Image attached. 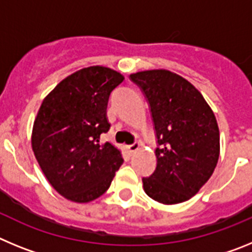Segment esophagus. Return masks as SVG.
I'll return each instance as SVG.
<instances>
[{
  "mask_svg": "<svg viewBox=\"0 0 252 252\" xmlns=\"http://www.w3.org/2000/svg\"><path fill=\"white\" fill-rule=\"evenodd\" d=\"M140 145H139V142H135V144H132V145H128L126 146V149H127V151L130 154H133V153H136L137 150H139Z\"/></svg>",
  "mask_w": 252,
  "mask_h": 252,
  "instance_id": "34e87169",
  "label": "esophagus"
}]
</instances>
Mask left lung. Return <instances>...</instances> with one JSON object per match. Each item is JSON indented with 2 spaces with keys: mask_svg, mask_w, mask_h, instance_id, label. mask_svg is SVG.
Instances as JSON below:
<instances>
[{
  "mask_svg": "<svg viewBox=\"0 0 252 252\" xmlns=\"http://www.w3.org/2000/svg\"><path fill=\"white\" fill-rule=\"evenodd\" d=\"M150 104L158 139L157 169L142 178L146 194L162 204L197 194L220 158V130L212 108L190 82L166 69L130 74Z\"/></svg>",
  "mask_w": 252,
  "mask_h": 252,
  "instance_id": "1",
  "label": "left lung"
}]
</instances>
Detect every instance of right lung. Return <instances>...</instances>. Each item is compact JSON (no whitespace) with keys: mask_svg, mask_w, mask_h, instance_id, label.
<instances>
[{"mask_svg":"<svg viewBox=\"0 0 252 252\" xmlns=\"http://www.w3.org/2000/svg\"><path fill=\"white\" fill-rule=\"evenodd\" d=\"M124 79L107 66L83 68L60 82L37 111L32 151L51 187L69 201L101 197L124 162L119 149L99 142L110 130V94Z\"/></svg>","mask_w":252,"mask_h":252,"instance_id":"add662e5","label":"right lung"}]
</instances>
